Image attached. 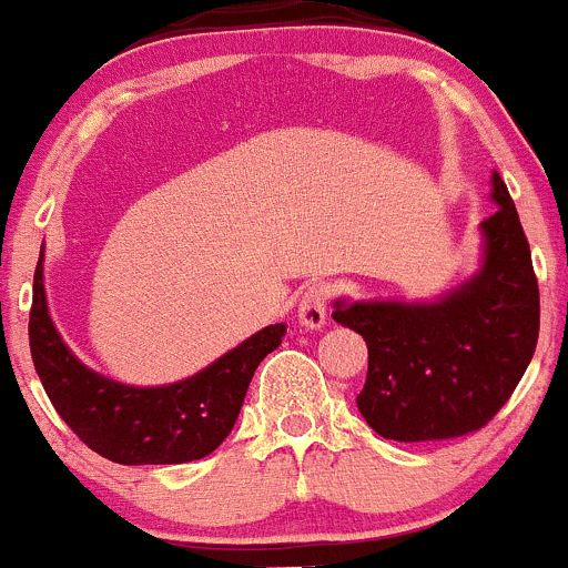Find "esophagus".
<instances>
[{
    "mask_svg": "<svg viewBox=\"0 0 568 568\" xmlns=\"http://www.w3.org/2000/svg\"><path fill=\"white\" fill-rule=\"evenodd\" d=\"M327 303H331V286L325 282H314L303 290L301 303H297V320L303 327H317L325 325L327 320Z\"/></svg>",
    "mask_w": 568,
    "mask_h": 568,
    "instance_id": "1",
    "label": "esophagus"
}]
</instances>
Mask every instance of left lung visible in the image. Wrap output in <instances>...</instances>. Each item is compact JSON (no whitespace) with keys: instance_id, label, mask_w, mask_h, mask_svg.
Wrapping results in <instances>:
<instances>
[{"instance_id":"8db88e82","label":"left lung","mask_w":568,"mask_h":568,"mask_svg":"<svg viewBox=\"0 0 568 568\" xmlns=\"http://www.w3.org/2000/svg\"><path fill=\"white\" fill-rule=\"evenodd\" d=\"M481 221V271L432 303L336 301L333 320L364 336L358 410L385 440H452L481 429L514 394L539 342V282L506 183Z\"/></svg>"}]
</instances>
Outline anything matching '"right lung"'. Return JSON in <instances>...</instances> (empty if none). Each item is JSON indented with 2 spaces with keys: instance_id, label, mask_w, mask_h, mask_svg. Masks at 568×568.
<instances>
[{
  "instance_id": "obj_1",
  "label": "right lung",
  "mask_w": 568,
  "mask_h": 568,
  "mask_svg": "<svg viewBox=\"0 0 568 568\" xmlns=\"http://www.w3.org/2000/svg\"><path fill=\"white\" fill-rule=\"evenodd\" d=\"M286 325L262 327L226 355L158 388H136L87 369L51 323L43 251L34 267L29 349L51 405L84 446L116 465H180L213 454L235 426L256 366L282 344Z\"/></svg>"
}]
</instances>
